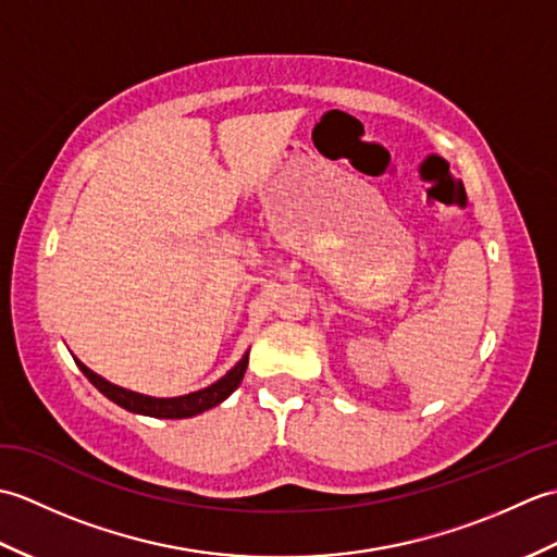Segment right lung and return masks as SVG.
Returning a JSON list of instances; mask_svg holds the SVG:
<instances>
[{
  "instance_id": "right-lung-1",
  "label": "right lung",
  "mask_w": 557,
  "mask_h": 557,
  "mask_svg": "<svg viewBox=\"0 0 557 557\" xmlns=\"http://www.w3.org/2000/svg\"><path fill=\"white\" fill-rule=\"evenodd\" d=\"M76 366L83 371V375H86L88 381L100 389L104 397L112 399L114 405H120L126 411L144 413V417H152V419H191V417H196V413H203L212 407L222 405V401L227 399L234 393V389L242 385L246 366H248V351L244 354L239 361H236L234 369H230L227 373L220 377V381H215L203 389H196V393L180 395V397L140 395V393H134V389H126L122 385L110 383L108 377H102L96 371H90L88 366L78 361V359H76Z\"/></svg>"
}]
</instances>
